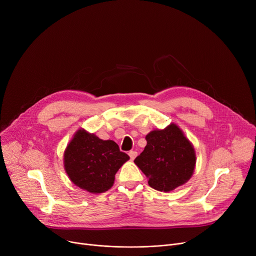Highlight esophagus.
<instances>
[{
	"label": "esophagus",
	"instance_id": "1",
	"mask_svg": "<svg viewBox=\"0 0 256 256\" xmlns=\"http://www.w3.org/2000/svg\"><path fill=\"white\" fill-rule=\"evenodd\" d=\"M137 154H138V152H134V150H130V152H128V156H130V160H134V158H135L137 156Z\"/></svg>",
	"mask_w": 256,
	"mask_h": 256
}]
</instances>
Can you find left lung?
Returning <instances> with one entry per match:
<instances>
[{"label": "left lung", "mask_w": 256, "mask_h": 256, "mask_svg": "<svg viewBox=\"0 0 256 256\" xmlns=\"http://www.w3.org/2000/svg\"><path fill=\"white\" fill-rule=\"evenodd\" d=\"M146 146L135 164L148 178L154 190L169 192L192 176L196 156L192 144L176 124L150 132L145 137Z\"/></svg>", "instance_id": "obj_1"}]
</instances>
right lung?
Segmentation results:
<instances>
[{
    "label": "right lung",
    "instance_id": "add662e5",
    "mask_svg": "<svg viewBox=\"0 0 256 256\" xmlns=\"http://www.w3.org/2000/svg\"><path fill=\"white\" fill-rule=\"evenodd\" d=\"M128 158L114 141L80 130L66 147L64 167L74 184L96 194L110 189L116 172Z\"/></svg>",
    "mask_w": 256,
    "mask_h": 256
}]
</instances>
